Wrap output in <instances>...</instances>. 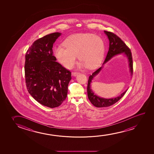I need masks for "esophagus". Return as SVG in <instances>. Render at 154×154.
I'll list each match as a JSON object with an SVG mask.
<instances>
[{
    "label": "esophagus",
    "mask_w": 154,
    "mask_h": 154,
    "mask_svg": "<svg viewBox=\"0 0 154 154\" xmlns=\"http://www.w3.org/2000/svg\"><path fill=\"white\" fill-rule=\"evenodd\" d=\"M78 74H79V72H72V75L74 76V77H76V76H77Z\"/></svg>",
    "instance_id": "esophagus-1"
}]
</instances>
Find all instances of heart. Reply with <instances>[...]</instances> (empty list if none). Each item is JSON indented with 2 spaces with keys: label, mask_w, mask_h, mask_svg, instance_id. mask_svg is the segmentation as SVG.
I'll return each mask as SVG.
<instances>
[{
  "label": "heart",
  "mask_w": 154,
  "mask_h": 154,
  "mask_svg": "<svg viewBox=\"0 0 154 154\" xmlns=\"http://www.w3.org/2000/svg\"><path fill=\"white\" fill-rule=\"evenodd\" d=\"M63 47L54 49L53 54L57 61L67 69L76 63L77 56L80 60L78 67L94 68L101 61L105 52V44L99 36L90 32L75 34L64 40Z\"/></svg>",
  "instance_id": "obj_1"
}]
</instances>
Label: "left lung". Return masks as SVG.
I'll use <instances>...</instances> for the list:
<instances>
[{
	"label": "left lung",
	"instance_id": "left-lung-1",
	"mask_svg": "<svg viewBox=\"0 0 154 154\" xmlns=\"http://www.w3.org/2000/svg\"><path fill=\"white\" fill-rule=\"evenodd\" d=\"M104 32L107 37L109 42L108 52L101 67L96 70L94 72H93L91 75L89 77L87 86V95L88 99L93 105L95 106L96 107L99 108L106 107L114 105V103H117L122 98V96L125 94V93L128 90V89H127L124 93L121 94L119 96L111 98H105L103 97H100L94 93V91L91 88L92 80L101 71L103 68V65L114 56L119 54H123L128 59L129 72L131 76L133 72V59L131 50L123 42V41L115 34L107 31H104Z\"/></svg>",
	"mask_w": 154,
	"mask_h": 154
}]
</instances>
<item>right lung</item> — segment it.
Wrapping results in <instances>:
<instances>
[{"label":"right lung","instance_id":"right-lung-1","mask_svg":"<svg viewBox=\"0 0 154 154\" xmlns=\"http://www.w3.org/2000/svg\"><path fill=\"white\" fill-rule=\"evenodd\" d=\"M60 32L47 35L34 42L25 56V72L28 93L39 103L57 107L65 100L71 72L56 62L53 44Z\"/></svg>","mask_w":154,"mask_h":154}]
</instances>
